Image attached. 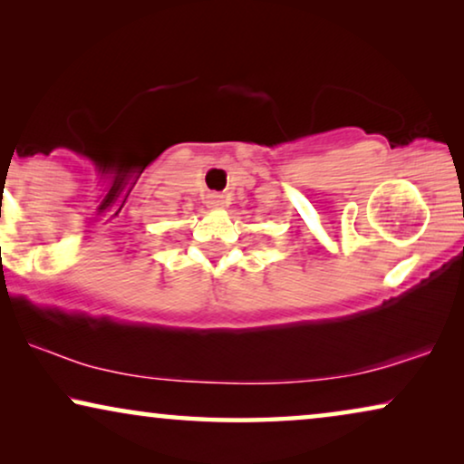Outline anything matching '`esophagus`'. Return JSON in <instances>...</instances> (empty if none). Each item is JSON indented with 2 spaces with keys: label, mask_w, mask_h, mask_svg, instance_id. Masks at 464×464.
<instances>
[{
  "label": "esophagus",
  "mask_w": 464,
  "mask_h": 464,
  "mask_svg": "<svg viewBox=\"0 0 464 464\" xmlns=\"http://www.w3.org/2000/svg\"><path fill=\"white\" fill-rule=\"evenodd\" d=\"M207 205L213 207V208H221L227 205V198L224 194H208L207 196Z\"/></svg>",
  "instance_id": "esophagus-1"
}]
</instances>
